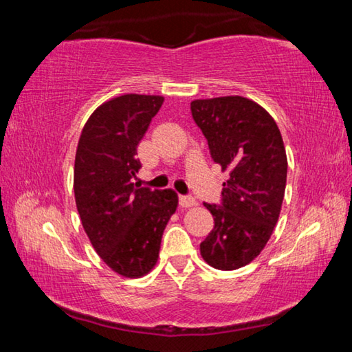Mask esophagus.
I'll return each instance as SVG.
<instances>
[{"mask_svg":"<svg viewBox=\"0 0 352 352\" xmlns=\"http://www.w3.org/2000/svg\"><path fill=\"white\" fill-rule=\"evenodd\" d=\"M178 201H180L182 208H192L197 205V200H195L194 197H190V195H180Z\"/></svg>","mask_w":352,"mask_h":352,"instance_id":"1","label":"esophagus"}]
</instances>
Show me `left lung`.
<instances>
[{
    "instance_id": "8db88e82",
    "label": "left lung",
    "mask_w": 352,
    "mask_h": 352,
    "mask_svg": "<svg viewBox=\"0 0 352 352\" xmlns=\"http://www.w3.org/2000/svg\"><path fill=\"white\" fill-rule=\"evenodd\" d=\"M190 111L208 140L214 162L230 178L222 205L204 204L214 228L200 254L217 270H236L264 250L281 212L287 157L269 111L242 96L195 99Z\"/></svg>"
}]
</instances>
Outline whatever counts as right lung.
<instances>
[{
	"mask_svg": "<svg viewBox=\"0 0 352 352\" xmlns=\"http://www.w3.org/2000/svg\"><path fill=\"white\" fill-rule=\"evenodd\" d=\"M164 102L155 94H122L99 105L82 129L74 162V197L93 248L118 275L141 278L158 261L178 206L175 190L136 188L135 157Z\"/></svg>",
	"mask_w": 352,
	"mask_h": 352,
	"instance_id": "obj_1",
	"label": "right lung"
}]
</instances>
